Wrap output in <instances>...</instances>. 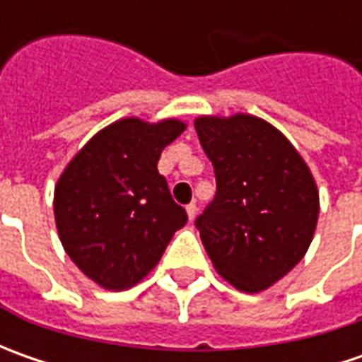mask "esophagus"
<instances>
[{
  "label": "esophagus",
  "mask_w": 362,
  "mask_h": 362,
  "mask_svg": "<svg viewBox=\"0 0 362 362\" xmlns=\"http://www.w3.org/2000/svg\"><path fill=\"white\" fill-rule=\"evenodd\" d=\"M185 209H187L189 219H195V216H197V205H195V203H189Z\"/></svg>",
  "instance_id": "34e87169"
}]
</instances>
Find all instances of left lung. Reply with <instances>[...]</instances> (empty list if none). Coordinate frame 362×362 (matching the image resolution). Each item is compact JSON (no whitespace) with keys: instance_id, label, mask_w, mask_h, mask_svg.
<instances>
[{"instance_id":"1","label":"left lung","mask_w":362,"mask_h":362,"mask_svg":"<svg viewBox=\"0 0 362 362\" xmlns=\"http://www.w3.org/2000/svg\"><path fill=\"white\" fill-rule=\"evenodd\" d=\"M216 171L214 202L195 219L217 274L262 292L304 257L318 221V189L298 151L252 115L195 120Z\"/></svg>"}]
</instances>
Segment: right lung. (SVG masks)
Instances as JSON below:
<instances>
[{"instance_id":"add662e5","label":"right lung","mask_w":362,"mask_h":362,"mask_svg":"<svg viewBox=\"0 0 362 362\" xmlns=\"http://www.w3.org/2000/svg\"><path fill=\"white\" fill-rule=\"evenodd\" d=\"M185 131L177 119H122L96 132L68 163L54 191L66 254L106 290H127L159 264L187 214L157 163Z\"/></svg>"}]
</instances>
